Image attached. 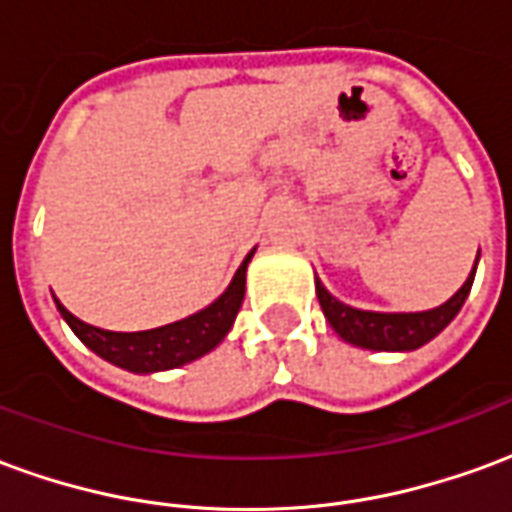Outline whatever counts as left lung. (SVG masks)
<instances>
[{
	"instance_id": "8db88e82",
	"label": "left lung",
	"mask_w": 512,
	"mask_h": 512,
	"mask_svg": "<svg viewBox=\"0 0 512 512\" xmlns=\"http://www.w3.org/2000/svg\"><path fill=\"white\" fill-rule=\"evenodd\" d=\"M474 271H477V260H474L472 274L463 282L461 290L450 301H444L441 307L428 312L354 310V307L334 299L318 277H315V290H318V301H321L326 321L332 323V329L345 343L370 348V351H414L419 345L430 343L461 312L463 301L472 290Z\"/></svg>"
}]
</instances>
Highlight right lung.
I'll return each instance as SVG.
<instances>
[{
    "mask_svg": "<svg viewBox=\"0 0 512 512\" xmlns=\"http://www.w3.org/2000/svg\"><path fill=\"white\" fill-rule=\"evenodd\" d=\"M249 260H252V252L246 255L241 268L235 271L230 288L224 290L211 307H205V310L191 315L186 321L169 323V326L150 329V332H106V329H98V326L79 321L76 315H71L62 307L60 301H57V310L68 321L73 334L87 348H93L95 354L104 356L106 362L126 367L131 373L169 370V367H180L186 365V362L200 359V356L213 351L227 337L235 315L241 310V301H244L246 266H249Z\"/></svg>",
    "mask_w": 512,
    "mask_h": 512,
    "instance_id": "obj_1",
    "label": "right lung"
}]
</instances>
